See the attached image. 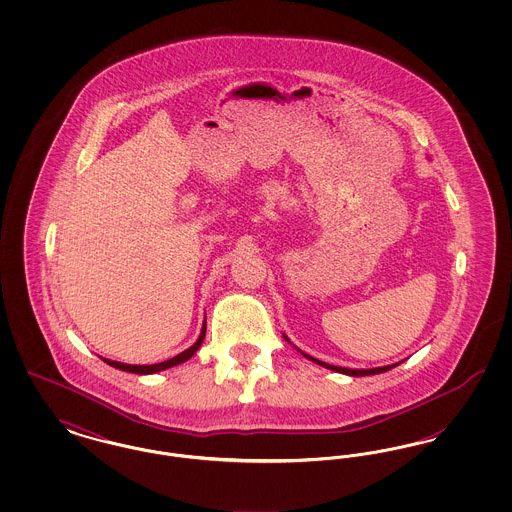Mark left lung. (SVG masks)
Masks as SVG:
<instances>
[{"instance_id":"1","label":"left lung","mask_w":512,"mask_h":512,"mask_svg":"<svg viewBox=\"0 0 512 512\" xmlns=\"http://www.w3.org/2000/svg\"><path fill=\"white\" fill-rule=\"evenodd\" d=\"M305 357H307V359H311V361H315L317 365L326 366V368H330V370H336V372H341V374H349V376H370V374H380V372H386V370H390V368L395 366H380V368H368V370H353V368H343V366L326 365V363H322V361H318V359H313V357H309V355H305Z\"/></svg>"}]
</instances>
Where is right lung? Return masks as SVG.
Listing matches in <instances>:
<instances>
[{"label": "right lung", "instance_id": "1", "mask_svg": "<svg viewBox=\"0 0 512 512\" xmlns=\"http://www.w3.org/2000/svg\"><path fill=\"white\" fill-rule=\"evenodd\" d=\"M203 338H205V324H203V330H201V334H199V338L195 341L194 345L190 347V349H186V351H182L180 355H176V357H172L169 361H163V363H157V365H124V363H117V361H109V359H103L107 365L115 366V368H119V370H124V372H134V374H153V372H161V370H165V368H171L174 365H180V363H184V361H188L192 355H194L195 351L201 347V343H203Z\"/></svg>", "mask_w": 512, "mask_h": 512}]
</instances>
